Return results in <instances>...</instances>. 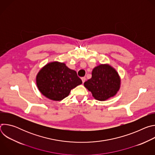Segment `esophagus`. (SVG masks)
<instances>
[{
	"label": "esophagus",
	"instance_id": "esophagus-1",
	"mask_svg": "<svg viewBox=\"0 0 155 155\" xmlns=\"http://www.w3.org/2000/svg\"><path fill=\"white\" fill-rule=\"evenodd\" d=\"M81 80H82V82L84 83L86 81V78L85 77H82L81 78Z\"/></svg>",
	"mask_w": 155,
	"mask_h": 155
}]
</instances>
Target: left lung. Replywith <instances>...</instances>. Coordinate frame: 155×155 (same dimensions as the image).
<instances>
[{
	"instance_id": "obj_1",
	"label": "left lung",
	"mask_w": 155,
	"mask_h": 155,
	"mask_svg": "<svg viewBox=\"0 0 155 155\" xmlns=\"http://www.w3.org/2000/svg\"><path fill=\"white\" fill-rule=\"evenodd\" d=\"M92 77L84 83L94 98L105 101L115 96L121 87V78L112 65L101 64L92 71Z\"/></svg>"
}]
</instances>
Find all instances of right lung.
<instances>
[{
  "label": "right lung",
  "instance_id": "right-lung-1",
  "mask_svg": "<svg viewBox=\"0 0 155 155\" xmlns=\"http://www.w3.org/2000/svg\"><path fill=\"white\" fill-rule=\"evenodd\" d=\"M82 83L75 71L64 62L53 61L41 68L36 76L39 91L47 98L60 101L68 97L71 90Z\"/></svg>",
  "mask_w": 155,
  "mask_h": 155
}]
</instances>
